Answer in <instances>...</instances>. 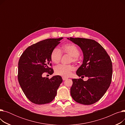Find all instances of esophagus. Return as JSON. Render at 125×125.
<instances>
[{"mask_svg": "<svg viewBox=\"0 0 125 125\" xmlns=\"http://www.w3.org/2000/svg\"><path fill=\"white\" fill-rule=\"evenodd\" d=\"M62 79H63V81H65V80H66L67 79H68V78H67V77H66L63 76V77H62Z\"/></svg>", "mask_w": 125, "mask_h": 125, "instance_id": "esophagus-1", "label": "esophagus"}]
</instances>
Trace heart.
<instances>
[{"instance_id": "obj_1", "label": "heart", "mask_w": 125, "mask_h": 125, "mask_svg": "<svg viewBox=\"0 0 125 125\" xmlns=\"http://www.w3.org/2000/svg\"><path fill=\"white\" fill-rule=\"evenodd\" d=\"M66 54L70 56L72 58L71 61L76 62L78 60V56L80 54V51L76 45L73 43H68L62 46L60 50L58 48H55L51 52V61L58 64L60 62L62 57V53ZM74 70V67L72 65L60 64L56 66L55 72L56 74L64 77H68L71 74L72 71Z\"/></svg>"}]
</instances>
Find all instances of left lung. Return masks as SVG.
I'll use <instances>...</instances> for the list:
<instances>
[{"label": "left lung", "mask_w": 125, "mask_h": 125, "mask_svg": "<svg viewBox=\"0 0 125 125\" xmlns=\"http://www.w3.org/2000/svg\"><path fill=\"white\" fill-rule=\"evenodd\" d=\"M81 48L83 59L76 71L78 76L88 77L87 81L82 78L73 79L70 94L77 103L91 105L99 101L110 86L113 74L111 59L106 51L93 39L67 38Z\"/></svg>", "instance_id": "8db88e82"}]
</instances>
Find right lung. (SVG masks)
I'll return each instance as SVG.
<instances>
[{"instance_id": "right-lung-1", "label": "right lung", "mask_w": 125, "mask_h": 125, "mask_svg": "<svg viewBox=\"0 0 125 125\" xmlns=\"http://www.w3.org/2000/svg\"><path fill=\"white\" fill-rule=\"evenodd\" d=\"M63 37L50 38L32 44L20 58L18 78L20 87L28 99L36 104L49 103L54 99L62 82L60 75L43 77L44 73H54L51 54Z\"/></svg>"}]
</instances>
